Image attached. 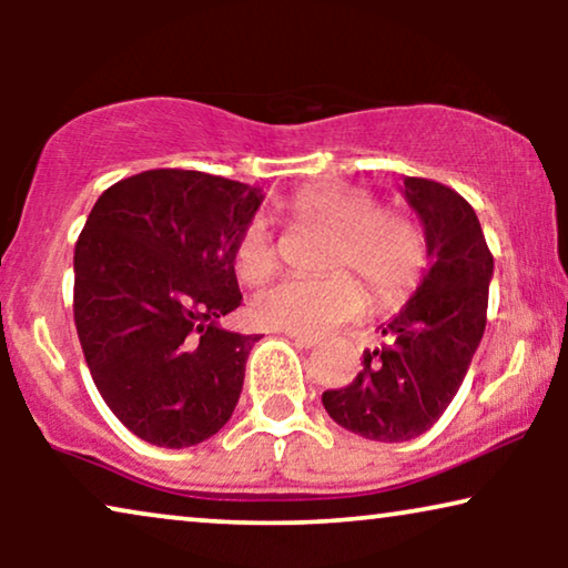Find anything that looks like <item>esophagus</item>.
<instances>
[{
  "mask_svg": "<svg viewBox=\"0 0 568 568\" xmlns=\"http://www.w3.org/2000/svg\"><path fill=\"white\" fill-rule=\"evenodd\" d=\"M284 333H286V336H290L300 348H310V346L317 344V336H313V333H297V331H284Z\"/></svg>",
  "mask_w": 568,
  "mask_h": 568,
  "instance_id": "esophagus-1",
  "label": "esophagus"
}]
</instances>
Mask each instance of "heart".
<instances>
[{
    "mask_svg": "<svg viewBox=\"0 0 568 568\" xmlns=\"http://www.w3.org/2000/svg\"><path fill=\"white\" fill-rule=\"evenodd\" d=\"M297 222L331 232L323 278H284L253 300L255 323L274 331L317 333L346 323L364 310L367 290L379 305H393L416 290L429 258L426 235L403 209L377 206L367 189L352 183H307L286 199ZM276 243L266 222L253 220L240 232L232 263L240 282L258 284L276 271Z\"/></svg>",
    "mask_w": 568,
    "mask_h": 568,
    "instance_id": "obj_1",
    "label": "heart"
}]
</instances>
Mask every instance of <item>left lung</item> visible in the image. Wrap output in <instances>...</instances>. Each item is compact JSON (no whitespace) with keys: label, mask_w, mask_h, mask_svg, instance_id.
<instances>
[{"label":"left lung","mask_w":568,"mask_h":568,"mask_svg":"<svg viewBox=\"0 0 568 568\" xmlns=\"http://www.w3.org/2000/svg\"><path fill=\"white\" fill-rule=\"evenodd\" d=\"M422 216L432 268L416 297L379 325L385 344L364 352L346 387L323 393L333 422L375 442H406L432 429L460 390L484 338L494 255L473 206L449 185L406 178Z\"/></svg>","instance_id":"obj_1"}]
</instances>
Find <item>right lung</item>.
Listing matches in <instances>:
<instances>
[{
    "mask_svg": "<svg viewBox=\"0 0 568 568\" xmlns=\"http://www.w3.org/2000/svg\"><path fill=\"white\" fill-rule=\"evenodd\" d=\"M261 191L160 168L103 191L74 245V325L115 418L158 447L230 422L258 336L216 325L240 307L232 251Z\"/></svg>",
    "mask_w": 568,
    "mask_h": 568,
    "instance_id": "add662e5",
    "label": "right lung"
}]
</instances>
